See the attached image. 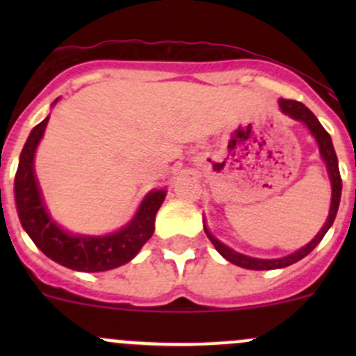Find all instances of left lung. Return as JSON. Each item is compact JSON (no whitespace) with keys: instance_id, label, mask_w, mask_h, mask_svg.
Segmentation results:
<instances>
[{"instance_id":"left-lung-1","label":"left lung","mask_w":356,"mask_h":356,"mask_svg":"<svg viewBox=\"0 0 356 356\" xmlns=\"http://www.w3.org/2000/svg\"><path fill=\"white\" fill-rule=\"evenodd\" d=\"M279 106L281 110L284 111L286 115H289L291 118L294 120H300L310 129L312 136L317 139L318 143V149H321V156L324 158L325 165H327V172H329V179H331V186H332V200H331V210H329V217L325 220V224L322 225L321 232L308 243L307 246H303L301 250L294 251V253L288 254V257H282V258H274V260H264V258H253V257H246V254L238 253V251L231 250L229 246H225L224 243L218 241L215 236H211L208 232L207 225H204V232H207L208 239L211 241V245L215 246V250L229 260L231 264L238 265V267L243 268H250V270H272V268H282V267H288V265L296 264L298 260L307 257L318 243L322 241V238L325 236V232L329 231V227L332 225L334 218H336L337 213V208H339V200H341V175H339V165H337V156L336 152H334V146L331 141V136L329 132L325 131L324 127L321 125V122L317 120L314 113L300 102H294V99H284L281 98L279 99Z\"/></svg>"}]
</instances>
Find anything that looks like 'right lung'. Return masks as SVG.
Wrapping results in <instances>:
<instances>
[{
  "instance_id": "right-lung-1",
  "label": "right lung",
  "mask_w": 356,
  "mask_h": 356,
  "mask_svg": "<svg viewBox=\"0 0 356 356\" xmlns=\"http://www.w3.org/2000/svg\"><path fill=\"white\" fill-rule=\"evenodd\" d=\"M48 120L49 117H46L32 129L20 153L15 174V203L20 224L46 257L72 270L103 272L127 264L153 236L155 215L163 203L167 191L158 189L149 193L143 200L131 224L113 234L82 236L63 231L46 210L34 172V153L44 134Z\"/></svg>"
}]
</instances>
